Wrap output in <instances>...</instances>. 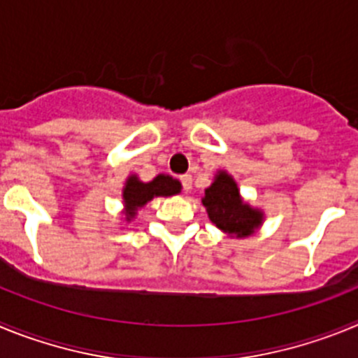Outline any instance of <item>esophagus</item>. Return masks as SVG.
<instances>
[{
    "mask_svg": "<svg viewBox=\"0 0 358 358\" xmlns=\"http://www.w3.org/2000/svg\"><path fill=\"white\" fill-rule=\"evenodd\" d=\"M181 182H182V188H185V192H189V189H192V176H189V173L181 176Z\"/></svg>",
    "mask_w": 358,
    "mask_h": 358,
    "instance_id": "34e87169",
    "label": "esophagus"
}]
</instances>
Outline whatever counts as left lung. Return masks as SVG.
<instances>
[{
  "instance_id": "obj_1",
  "label": "left lung",
  "mask_w": 358,
  "mask_h": 358,
  "mask_svg": "<svg viewBox=\"0 0 358 358\" xmlns=\"http://www.w3.org/2000/svg\"><path fill=\"white\" fill-rule=\"evenodd\" d=\"M202 206L218 229L229 238H245L255 235L265 220L260 208L251 206L240 195V188L231 173L218 170L202 197Z\"/></svg>"
}]
</instances>
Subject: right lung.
Masks as SVG:
<instances>
[{
  "label": "right lung",
  "mask_w": 358,
  "mask_h": 358,
  "mask_svg": "<svg viewBox=\"0 0 358 358\" xmlns=\"http://www.w3.org/2000/svg\"><path fill=\"white\" fill-rule=\"evenodd\" d=\"M181 182L173 179L169 173H159L152 181L143 182L140 177L132 173L127 177L125 186L122 189L123 199V217L127 222H132L138 215V211L152 201L154 197H172V195L181 194Z\"/></svg>",
  "instance_id": "add662e5"
}]
</instances>
